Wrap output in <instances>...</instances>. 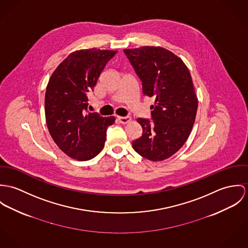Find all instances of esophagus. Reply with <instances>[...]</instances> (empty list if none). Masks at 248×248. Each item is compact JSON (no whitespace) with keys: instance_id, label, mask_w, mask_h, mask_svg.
Masks as SVG:
<instances>
[{"instance_id":"esophagus-1","label":"esophagus","mask_w":248,"mask_h":248,"mask_svg":"<svg viewBox=\"0 0 248 248\" xmlns=\"http://www.w3.org/2000/svg\"><path fill=\"white\" fill-rule=\"evenodd\" d=\"M117 120L121 123V124H127V123H129L130 122V118L129 117H120V116H118L117 117Z\"/></svg>"}]
</instances>
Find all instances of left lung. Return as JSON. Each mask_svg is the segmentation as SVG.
<instances>
[{"label":"left lung","instance_id":"left-lung-1","mask_svg":"<svg viewBox=\"0 0 248 248\" xmlns=\"http://www.w3.org/2000/svg\"><path fill=\"white\" fill-rule=\"evenodd\" d=\"M139 78L142 93L154 97L153 121L137 119L141 136L133 140L141 157L159 162L174 155L192 130L198 99L188 67L181 58L161 46L124 49Z\"/></svg>","mask_w":248,"mask_h":248}]
</instances>
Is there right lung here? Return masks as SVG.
<instances>
[{"instance_id":"right-lung-1","label":"right lung","mask_w":248,"mask_h":248,"mask_svg":"<svg viewBox=\"0 0 248 248\" xmlns=\"http://www.w3.org/2000/svg\"><path fill=\"white\" fill-rule=\"evenodd\" d=\"M115 50L81 49L67 56L52 73L45 98L48 131L58 147L77 161H88L104 148L108 126L115 117L87 112L93 91Z\"/></svg>"}]
</instances>
